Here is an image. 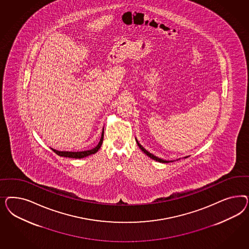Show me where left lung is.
Returning <instances> with one entry per match:
<instances>
[{
	"label": "left lung",
	"instance_id": "left-lung-1",
	"mask_svg": "<svg viewBox=\"0 0 249 249\" xmlns=\"http://www.w3.org/2000/svg\"><path fill=\"white\" fill-rule=\"evenodd\" d=\"M136 142H137V144H138V146L140 147V149L142 150V151H143L144 153L147 155V156H149L150 158L152 159V160H156V161H159V162H164V163H167V162H169V160H162V159L158 158V157H156V156H154L153 154H151L150 153L149 151H147V150H145L143 147L141 145V144L139 143V142L137 141V139H136ZM185 158H187V157H185Z\"/></svg>",
	"mask_w": 249,
	"mask_h": 249
}]
</instances>
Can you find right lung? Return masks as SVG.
I'll use <instances>...</instances> for the list:
<instances>
[{"label":"right lung","instance_id":"obj_1","mask_svg":"<svg viewBox=\"0 0 249 249\" xmlns=\"http://www.w3.org/2000/svg\"><path fill=\"white\" fill-rule=\"evenodd\" d=\"M103 138H104V128H103V131H102V134H101V138H100V141H99L98 145H97L95 148L91 149V150L84 151H59L52 149V151H53V152H55L57 155L62 156V157H68V158L73 159L85 158V157H87V156H89V155H91V154H94V153L98 152V150L100 149V147H101V145H102Z\"/></svg>","mask_w":249,"mask_h":249}]
</instances>
